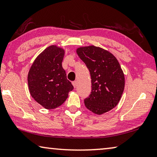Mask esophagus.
<instances>
[{
    "instance_id": "1",
    "label": "esophagus",
    "mask_w": 157,
    "mask_h": 157,
    "mask_svg": "<svg viewBox=\"0 0 157 157\" xmlns=\"http://www.w3.org/2000/svg\"><path fill=\"white\" fill-rule=\"evenodd\" d=\"M72 84H73V86H74V88H76L77 87V82L76 81H74V82H72Z\"/></svg>"
}]
</instances>
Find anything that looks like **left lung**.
Wrapping results in <instances>:
<instances>
[{"instance_id": "left-lung-1", "label": "left lung", "mask_w": 157, "mask_h": 157, "mask_svg": "<svg viewBox=\"0 0 157 157\" xmlns=\"http://www.w3.org/2000/svg\"><path fill=\"white\" fill-rule=\"evenodd\" d=\"M76 52L91 74L92 89L84 100L86 107L98 115L111 110L118 104L124 88L118 61L110 52L95 46L79 47Z\"/></svg>"}]
</instances>
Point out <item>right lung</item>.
<instances>
[{
  "label": "right lung",
  "mask_w": 157,
  "mask_h": 157,
  "mask_svg": "<svg viewBox=\"0 0 157 157\" xmlns=\"http://www.w3.org/2000/svg\"><path fill=\"white\" fill-rule=\"evenodd\" d=\"M64 53V50L55 45L46 48L37 56L28 72L31 96L47 109L62 105L73 89L62 67Z\"/></svg>",
  "instance_id": "obj_1"
}]
</instances>
